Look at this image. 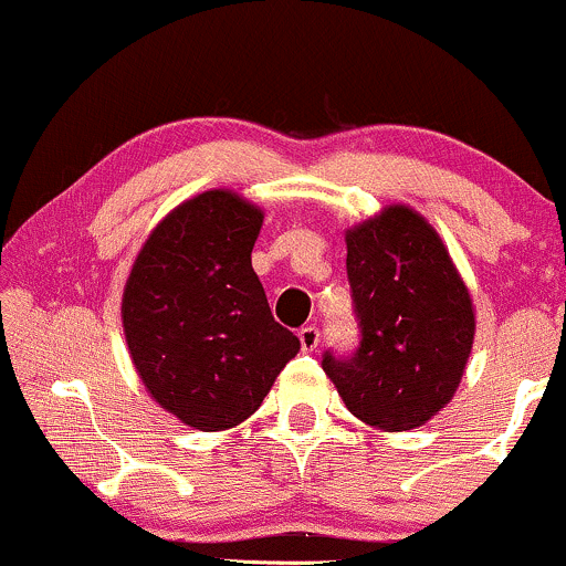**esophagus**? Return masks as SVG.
Instances as JSON below:
<instances>
[{
    "label": "esophagus",
    "instance_id": "34e87169",
    "mask_svg": "<svg viewBox=\"0 0 566 566\" xmlns=\"http://www.w3.org/2000/svg\"><path fill=\"white\" fill-rule=\"evenodd\" d=\"M297 340H301L303 350H314L316 346H319L322 335H319V329L314 327V324H308V327H301V333H297Z\"/></svg>",
    "mask_w": 566,
    "mask_h": 566
}]
</instances>
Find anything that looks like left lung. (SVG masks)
I'll return each instance as SVG.
<instances>
[{"mask_svg":"<svg viewBox=\"0 0 566 566\" xmlns=\"http://www.w3.org/2000/svg\"><path fill=\"white\" fill-rule=\"evenodd\" d=\"M361 340L322 367L361 423L409 431L450 405L473 346V303L433 226L391 205L346 231Z\"/></svg>","mask_w":566,"mask_h":566,"instance_id":"1","label":"left lung"}]
</instances>
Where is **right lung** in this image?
<instances>
[{
	"mask_svg": "<svg viewBox=\"0 0 566 566\" xmlns=\"http://www.w3.org/2000/svg\"><path fill=\"white\" fill-rule=\"evenodd\" d=\"M263 210L212 188L148 233L122 295V327L143 386L199 431L250 418L301 340L274 322L252 247Z\"/></svg>",
	"mask_w": 566,
	"mask_h": 566,
	"instance_id": "add662e5",
	"label": "right lung"
}]
</instances>
